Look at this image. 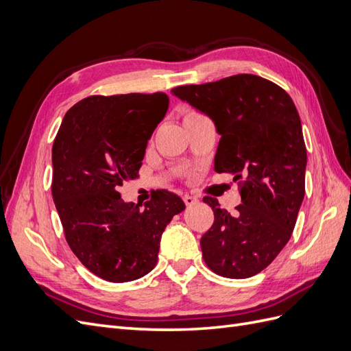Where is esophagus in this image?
Here are the masks:
<instances>
[{"mask_svg": "<svg viewBox=\"0 0 351 351\" xmlns=\"http://www.w3.org/2000/svg\"><path fill=\"white\" fill-rule=\"evenodd\" d=\"M183 200H184V204H186L187 206H192V205H195L196 202H197V199H196L195 196H192V195H184V196H183Z\"/></svg>", "mask_w": 351, "mask_h": 351, "instance_id": "obj_1", "label": "esophagus"}]
</instances>
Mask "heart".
Segmentation results:
<instances>
[{
  "label": "heart",
  "instance_id": "b5f03b06",
  "mask_svg": "<svg viewBox=\"0 0 351 351\" xmlns=\"http://www.w3.org/2000/svg\"><path fill=\"white\" fill-rule=\"evenodd\" d=\"M193 114H197V112H193V111H190V112H187L186 115H193Z\"/></svg>",
  "mask_w": 351,
  "mask_h": 351
}]
</instances>
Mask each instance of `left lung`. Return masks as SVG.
Masks as SVG:
<instances>
[{"label": "left lung", "instance_id": "obj_1", "mask_svg": "<svg viewBox=\"0 0 351 351\" xmlns=\"http://www.w3.org/2000/svg\"><path fill=\"white\" fill-rule=\"evenodd\" d=\"M171 93L214 121L221 136L215 171L243 178L234 215L204 197L215 221L200 239L202 256L221 277H253L289 243L304 197L307 155L299 112L278 84L254 74L177 86Z\"/></svg>", "mask_w": 351, "mask_h": 351}]
</instances>
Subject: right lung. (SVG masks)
<instances>
[{
	"label": "right lung",
	"mask_w": 351,
	"mask_h": 351,
	"mask_svg": "<svg viewBox=\"0 0 351 351\" xmlns=\"http://www.w3.org/2000/svg\"><path fill=\"white\" fill-rule=\"evenodd\" d=\"M168 104L162 92L84 98L67 111L52 145V197L66 240L105 281L151 272L165 227L186 208L167 190H156L143 209L117 192L137 177Z\"/></svg>",
	"instance_id": "add662e5"
}]
</instances>
